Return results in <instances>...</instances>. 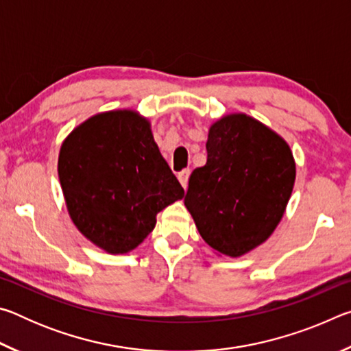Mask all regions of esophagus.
Returning a JSON list of instances; mask_svg holds the SVG:
<instances>
[{"label":"esophagus","mask_w":351,"mask_h":351,"mask_svg":"<svg viewBox=\"0 0 351 351\" xmlns=\"http://www.w3.org/2000/svg\"><path fill=\"white\" fill-rule=\"evenodd\" d=\"M189 176H190V170H189V169H186V170H182V171H180V173H178V180H180V182H181V186H182L184 189H187Z\"/></svg>","instance_id":"obj_1"}]
</instances>
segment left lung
Returning <instances> with one entry per match:
<instances>
[{
  "mask_svg": "<svg viewBox=\"0 0 351 351\" xmlns=\"http://www.w3.org/2000/svg\"><path fill=\"white\" fill-rule=\"evenodd\" d=\"M207 162L192 171L184 204L203 240L240 257L274 232L295 180V164L280 136L246 114L213 123Z\"/></svg>",
  "mask_w": 351,
  "mask_h": 351,
  "instance_id": "8db88e82",
  "label": "left lung"
}]
</instances>
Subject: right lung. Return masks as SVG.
Segmentation results:
<instances>
[{"instance_id":"obj_1","label":"right lung","mask_w":351,"mask_h":351,"mask_svg":"<svg viewBox=\"0 0 351 351\" xmlns=\"http://www.w3.org/2000/svg\"><path fill=\"white\" fill-rule=\"evenodd\" d=\"M58 178L77 229L110 254H125L184 197L150 123L133 111L93 116L63 142Z\"/></svg>"}]
</instances>
